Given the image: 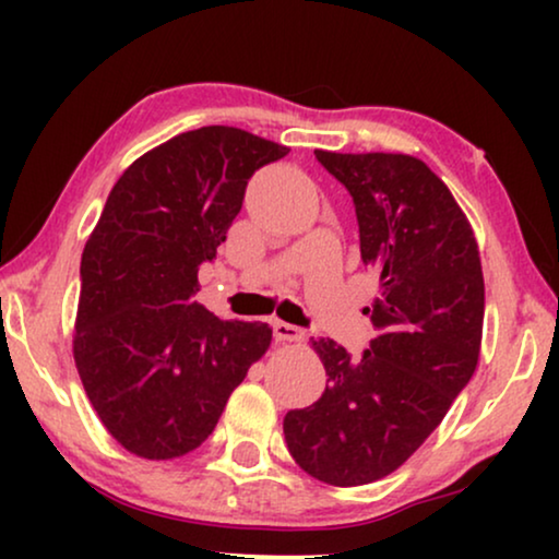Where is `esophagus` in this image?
<instances>
[{
    "mask_svg": "<svg viewBox=\"0 0 559 559\" xmlns=\"http://www.w3.org/2000/svg\"><path fill=\"white\" fill-rule=\"evenodd\" d=\"M293 331H297V328L293 325V318H282V320H277V325H274L277 338H293Z\"/></svg>",
    "mask_w": 559,
    "mask_h": 559,
    "instance_id": "obj_1",
    "label": "esophagus"
}]
</instances>
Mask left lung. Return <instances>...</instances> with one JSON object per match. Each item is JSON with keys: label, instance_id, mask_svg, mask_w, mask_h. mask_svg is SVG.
<instances>
[{"label": "left lung", "instance_id": "left-lung-1", "mask_svg": "<svg viewBox=\"0 0 559 559\" xmlns=\"http://www.w3.org/2000/svg\"><path fill=\"white\" fill-rule=\"evenodd\" d=\"M282 144L201 127L136 159L81 257L73 356L111 438L147 461L203 445L272 331L195 300L259 167Z\"/></svg>", "mask_w": 559, "mask_h": 559}]
</instances>
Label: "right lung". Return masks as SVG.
I'll return each instance as SVG.
<instances>
[{"label":"right lung","instance_id":"1","mask_svg":"<svg viewBox=\"0 0 559 559\" xmlns=\"http://www.w3.org/2000/svg\"><path fill=\"white\" fill-rule=\"evenodd\" d=\"M356 205L361 257L377 272L348 350L318 341L325 392L285 415L297 465L331 486H361L400 468L442 423L478 364L484 274L448 188L407 155H343L333 173Z\"/></svg>","mask_w":559,"mask_h":559}]
</instances>
